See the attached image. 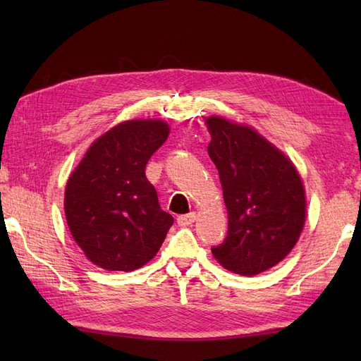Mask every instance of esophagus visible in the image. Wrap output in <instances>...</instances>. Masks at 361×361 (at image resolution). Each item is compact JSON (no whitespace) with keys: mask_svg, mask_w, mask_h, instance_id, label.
Masks as SVG:
<instances>
[{"mask_svg":"<svg viewBox=\"0 0 361 361\" xmlns=\"http://www.w3.org/2000/svg\"><path fill=\"white\" fill-rule=\"evenodd\" d=\"M195 220H197V214L191 212V214H187V215L178 216V224H179V226H190V224H192Z\"/></svg>","mask_w":361,"mask_h":361,"instance_id":"obj_1","label":"esophagus"}]
</instances>
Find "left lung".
I'll return each instance as SVG.
<instances>
[{"mask_svg": "<svg viewBox=\"0 0 361 361\" xmlns=\"http://www.w3.org/2000/svg\"><path fill=\"white\" fill-rule=\"evenodd\" d=\"M204 125L228 216L226 241L212 255L235 274H260L298 243L307 214L302 179L285 152L255 128L221 116L206 117Z\"/></svg>", "mask_w": 361, "mask_h": 361, "instance_id": "obj_1", "label": "left lung"}]
</instances>
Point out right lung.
I'll return each instance as SVG.
<instances>
[{
    "label": "right lung",
    "instance_id": "1",
    "mask_svg": "<svg viewBox=\"0 0 361 361\" xmlns=\"http://www.w3.org/2000/svg\"><path fill=\"white\" fill-rule=\"evenodd\" d=\"M162 118H130L97 137L64 188L73 241L92 264L134 271L154 259L173 224L147 178L149 158L169 138Z\"/></svg>",
    "mask_w": 361,
    "mask_h": 361
}]
</instances>
